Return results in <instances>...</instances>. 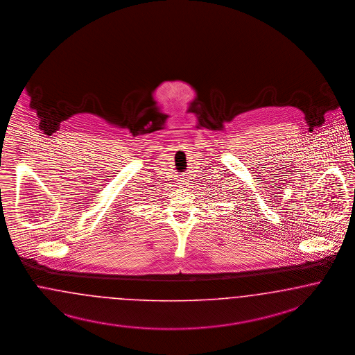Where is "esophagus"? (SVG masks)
Returning <instances> with one entry per match:
<instances>
[{"instance_id": "esophagus-1", "label": "esophagus", "mask_w": 355, "mask_h": 355, "mask_svg": "<svg viewBox=\"0 0 355 355\" xmlns=\"http://www.w3.org/2000/svg\"><path fill=\"white\" fill-rule=\"evenodd\" d=\"M190 180V177H182V178H180V182H178V187L180 189H182V190H187L189 189V186H190V182L191 181H189Z\"/></svg>"}]
</instances>
